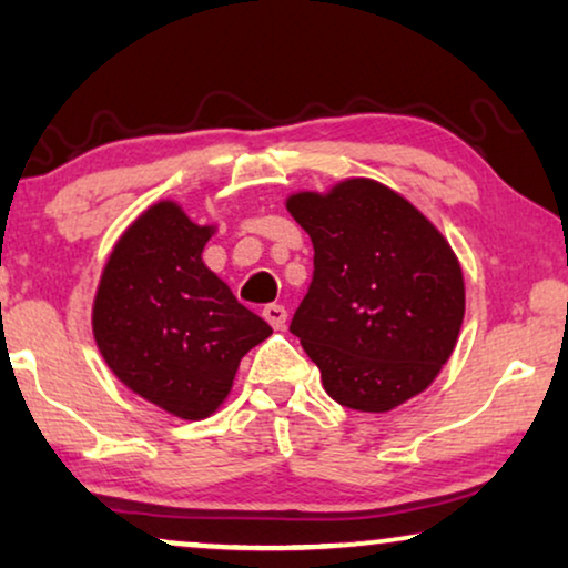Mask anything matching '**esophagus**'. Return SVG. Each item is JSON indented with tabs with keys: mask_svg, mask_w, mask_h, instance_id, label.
Wrapping results in <instances>:
<instances>
[{
	"mask_svg": "<svg viewBox=\"0 0 568 568\" xmlns=\"http://www.w3.org/2000/svg\"><path fill=\"white\" fill-rule=\"evenodd\" d=\"M263 317L274 331H282L286 325V310L282 305H266L263 307Z\"/></svg>",
	"mask_w": 568,
	"mask_h": 568,
	"instance_id": "obj_1",
	"label": "esophagus"
}]
</instances>
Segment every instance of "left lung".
<instances>
[{
  "label": "left lung",
  "mask_w": 568,
  "mask_h": 568,
  "mask_svg": "<svg viewBox=\"0 0 568 568\" xmlns=\"http://www.w3.org/2000/svg\"><path fill=\"white\" fill-rule=\"evenodd\" d=\"M286 209L315 271L290 331L341 406L387 414L424 393L465 317L460 261L429 216L372 178L297 191Z\"/></svg>",
  "instance_id": "obj_1"
}]
</instances>
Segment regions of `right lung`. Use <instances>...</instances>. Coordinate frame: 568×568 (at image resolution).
Here are the masks:
<instances>
[{"mask_svg":"<svg viewBox=\"0 0 568 568\" xmlns=\"http://www.w3.org/2000/svg\"><path fill=\"white\" fill-rule=\"evenodd\" d=\"M214 232L173 199L146 206L115 240L92 300V336L113 375L185 422L216 414L240 359L271 336L201 258Z\"/></svg>","mask_w":568,"mask_h":568,"instance_id":"add662e5","label":"right lung"}]
</instances>
